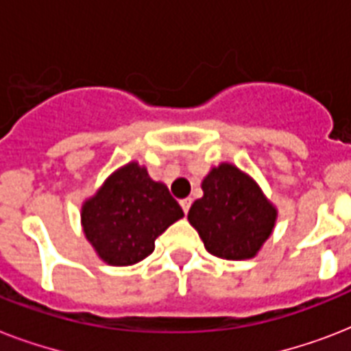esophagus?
<instances>
[{
    "label": "esophagus",
    "mask_w": 351,
    "mask_h": 351,
    "mask_svg": "<svg viewBox=\"0 0 351 351\" xmlns=\"http://www.w3.org/2000/svg\"><path fill=\"white\" fill-rule=\"evenodd\" d=\"M180 206H182V209H184V213H187V211H189V208H191V198H182Z\"/></svg>",
    "instance_id": "1"
}]
</instances>
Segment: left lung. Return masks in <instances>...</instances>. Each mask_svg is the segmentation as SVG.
Returning a JSON list of instances; mask_svg holds the SVG:
<instances>
[{"mask_svg":"<svg viewBox=\"0 0 351 351\" xmlns=\"http://www.w3.org/2000/svg\"><path fill=\"white\" fill-rule=\"evenodd\" d=\"M204 197L187 213L206 250L226 261L255 258L275 230L277 208L247 173L230 162L202 180Z\"/></svg>","mask_w":351,"mask_h":351,"instance_id":"obj_1","label":"left lung"}]
</instances>
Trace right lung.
Here are the masks:
<instances>
[{
    "mask_svg": "<svg viewBox=\"0 0 351 351\" xmlns=\"http://www.w3.org/2000/svg\"><path fill=\"white\" fill-rule=\"evenodd\" d=\"M82 228L98 258L132 266L154 251V240L184 211L164 182L153 180L138 162L118 167L82 204Z\"/></svg>",
    "mask_w": 351,
    "mask_h": 351,
    "instance_id": "right-lung-1",
    "label": "right lung"
}]
</instances>
